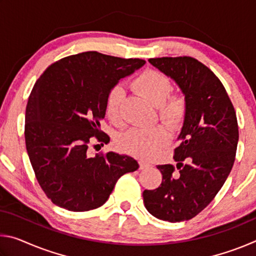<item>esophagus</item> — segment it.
Segmentation results:
<instances>
[{
  "label": "esophagus",
  "mask_w": 256,
  "mask_h": 256,
  "mask_svg": "<svg viewBox=\"0 0 256 256\" xmlns=\"http://www.w3.org/2000/svg\"><path fill=\"white\" fill-rule=\"evenodd\" d=\"M138 166H140V170H144V168L150 166V162H146V160H138Z\"/></svg>",
  "instance_id": "1"
}]
</instances>
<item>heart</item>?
<instances>
[{"label": "heart", "mask_w": 256, "mask_h": 256, "mask_svg": "<svg viewBox=\"0 0 256 256\" xmlns=\"http://www.w3.org/2000/svg\"><path fill=\"white\" fill-rule=\"evenodd\" d=\"M136 92L157 108L159 118L172 130L183 126L188 114V102L184 94L170 92L172 82L162 71L148 68L132 81ZM125 92L122 86L110 89L105 112L108 120L115 125H122V104ZM170 140V132L164 125L151 128H133L124 133L118 140V148L123 152L138 158H151Z\"/></svg>", "instance_id": "obj_1"}]
</instances>
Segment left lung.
<instances>
[{
	"label": "left lung",
	"instance_id": "1",
	"mask_svg": "<svg viewBox=\"0 0 256 256\" xmlns=\"http://www.w3.org/2000/svg\"><path fill=\"white\" fill-rule=\"evenodd\" d=\"M174 79L188 102L174 164L157 166L160 186L144 190L146 209L170 222L190 220L206 209L226 182L236 157L238 123L235 108L222 81L190 56L149 58Z\"/></svg>",
	"mask_w": 256,
	"mask_h": 256
}]
</instances>
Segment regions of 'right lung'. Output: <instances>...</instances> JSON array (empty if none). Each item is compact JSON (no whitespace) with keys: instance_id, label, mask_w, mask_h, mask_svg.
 I'll return each mask as SVG.
<instances>
[{"instance_id":"1","label":"right lung","mask_w":256,"mask_h":256,"mask_svg":"<svg viewBox=\"0 0 256 256\" xmlns=\"http://www.w3.org/2000/svg\"><path fill=\"white\" fill-rule=\"evenodd\" d=\"M144 63L84 52L56 60L38 78L26 107V148L38 184L54 204L74 212L97 209L120 176L138 168L128 156L89 157L88 150L92 138L110 141L99 128L110 89Z\"/></svg>"}]
</instances>
